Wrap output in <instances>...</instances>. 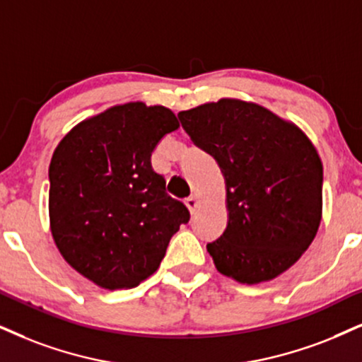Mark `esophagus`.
I'll return each mask as SVG.
<instances>
[{
    "instance_id": "esophagus-1",
    "label": "esophagus",
    "mask_w": 362,
    "mask_h": 362,
    "mask_svg": "<svg viewBox=\"0 0 362 362\" xmlns=\"http://www.w3.org/2000/svg\"><path fill=\"white\" fill-rule=\"evenodd\" d=\"M185 205H187V207H189L190 212L194 214L195 210H197V207H199V199H197V195L187 197V199H185Z\"/></svg>"
}]
</instances>
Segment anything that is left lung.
Wrapping results in <instances>:
<instances>
[{
    "mask_svg": "<svg viewBox=\"0 0 362 362\" xmlns=\"http://www.w3.org/2000/svg\"><path fill=\"white\" fill-rule=\"evenodd\" d=\"M226 178L228 222L207 244L215 267L242 284L271 281L294 265L317 234L322 163L303 130L242 100L178 113Z\"/></svg>",
    "mask_w": 362,
    "mask_h": 362,
    "instance_id": "left-lung-1",
    "label": "left lung"
}]
</instances>
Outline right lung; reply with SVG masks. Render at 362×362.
Returning <instances> with one entry per match:
<instances>
[{"mask_svg":"<svg viewBox=\"0 0 362 362\" xmlns=\"http://www.w3.org/2000/svg\"><path fill=\"white\" fill-rule=\"evenodd\" d=\"M178 120L165 107L117 105L76 125L49 163V226L63 259L103 289L135 287L157 271L190 212L152 168Z\"/></svg>","mask_w":362,"mask_h":362,"instance_id":"right-lung-1","label":"right lung"}]
</instances>
